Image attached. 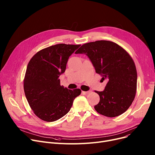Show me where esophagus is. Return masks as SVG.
I'll return each instance as SVG.
<instances>
[{
    "label": "esophagus",
    "instance_id": "1",
    "mask_svg": "<svg viewBox=\"0 0 155 155\" xmlns=\"http://www.w3.org/2000/svg\"><path fill=\"white\" fill-rule=\"evenodd\" d=\"M91 91H82V94H84V95H87L88 94H89V93H90Z\"/></svg>",
    "mask_w": 155,
    "mask_h": 155
}]
</instances>
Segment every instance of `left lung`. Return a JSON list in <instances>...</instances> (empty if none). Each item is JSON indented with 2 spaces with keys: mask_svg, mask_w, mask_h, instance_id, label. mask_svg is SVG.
Returning <instances> with one entry per match:
<instances>
[{
  "mask_svg": "<svg viewBox=\"0 0 155 155\" xmlns=\"http://www.w3.org/2000/svg\"><path fill=\"white\" fill-rule=\"evenodd\" d=\"M75 53L86 54L96 73L107 81L103 91H95L100 96L95 110L109 117L125 112L134 99L137 87L136 66L127 51L115 43L101 40L83 45Z\"/></svg>",
  "mask_w": 155,
  "mask_h": 155,
  "instance_id": "8db88e82",
  "label": "left lung"
}]
</instances>
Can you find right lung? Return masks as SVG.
<instances>
[{
    "label": "right lung",
    "mask_w": 155,
    "mask_h": 155,
    "mask_svg": "<svg viewBox=\"0 0 155 155\" xmlns=\"http://www.w3.org/2000/svg\"><path fill=\"white\" fill-rule=\"evenodd\" d=\"M80 45L58 44L38 51L29 61L24 80L27 101L41 119L53 122L70 111L79 88L70 90L60 85V76L69 57Z\"/></svg>",
    "instance_id": "add662e5"
}]
</instances>
